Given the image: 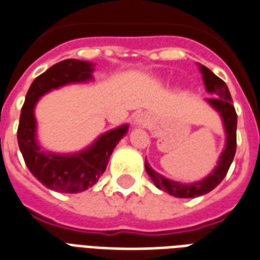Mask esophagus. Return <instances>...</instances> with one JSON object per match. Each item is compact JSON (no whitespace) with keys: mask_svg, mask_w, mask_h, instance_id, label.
<instances>
[{"mask_svg":"<svg viewBox=\"0 0 260 260\" xmlns=\"http://www.w3.org/2000/svg\"><path fill=\"white\" fill-rule=\"evenodd\" d=\"M145 121H146L145 115H143V114L138 115V118H136V122H138V124H143Z\"/></svg>","mask_w":260,"mask_h":260,"instance_id":"obj_1","label":"esophagus"}]
</instances>
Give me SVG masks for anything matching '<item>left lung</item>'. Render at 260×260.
Instances as JSON below:
<instances>
[{"label":"left lung","instance_id":"8db88e82","mask_svg":"<svg viewBox=\"0 0 260 260\" xmlns=\"http://www.w3.org/2000/svg\"><path fill=\"white\" fill-rule=\"evenodd\" d=\"M200 69H201V73H203L204 84L207 86V91L218 95L216 98H209L208 102L222 115L226 135H228L226 149H224L220 158H219L218 167L215 168V171L209 175L208 178H205L201 182L182 184L161 176V175H158L150 168V165L147 162H145L146 171H147L151 180L154 182L155 186L158 189L164 190V191H168L169 194H172L175 197H180V199L199 197V196H203V194L208 193L212 189H215L228 174L233 158H234V154H236V147H237V135H236V131H237V113H236V109L233 106L232 96H230L228 85L224 84L223 80L215 76L208 67L201 66Z\"/></svg>","mask_w":260,"mask_h":260}]
</instances>
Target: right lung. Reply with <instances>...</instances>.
Instances as JSON below:
<instances>
[{
	"label": "right lung",
	"mask_w": 260,
	"mask_h": 260,
	"mask_svg": "<svg viewBox=\"0 0 260 260\" xmlns=\"http://www.w3.org/2000/svg\"><path fill=\"white\" fill-rule=\"evenodd\" d=\"M91 63L66 59L53 64L32 81L22 107L17 126V143L24 162L36 178L48 189L61 193H78L92 187L107 168L109 158L118 140L126 134L122 125L102 135L93 146L74 155L47 154L36 142L34 106L38 98L53 88L69 82L88 81L92 78Z\"/></svg>",
	"instance_id": "add662e5"
}]
</instances>
